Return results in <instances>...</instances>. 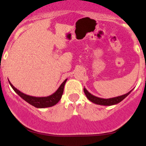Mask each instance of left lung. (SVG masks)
<instances>
[{
    "label": "left lung",
    "instance_id": "obj_1",
    "mask_svg": "<svg viewBox=\"0 0 146 146\" xmlns=\"http://www.w3.org/2000/svg\"><path fill=\"white\" fill-rule=\"evenodd\" d=\"M132 90L129 91L128 93H126V94L120 95V96L118 97H115V98L109 99H103L92 95L91 93H90L86 89V88H84V91L85 95H86V98H88L90 102H92L94 104H96L102 106H112L119 103V102H121L122 100H124V99L131 93Z\"/></svg>",
    "mask_w": 146,
    "mask_h": 146
}]
</instances>
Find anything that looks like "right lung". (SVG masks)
I'll return each mask as SVG.
<instances>
[{
    "mask_svg": "<svg viewBox=\"0 0 146 146\" xmlns=\"http://www.w3.org/2000/svg\"><path fill=\"white\" fill-rule=\"evenodd\" d=\"M66 80H67V79H66V80L61 84V85H60L59 88H58V90H57L54 93L49 95V96L41 97V98L30 96V95L25 94V93L20 91L19 90H18L16 88H15V87L11 84V83L10 82H9V83L10 86H11V88L14 89V91L16 92L21 98H23L25 101L28 102L29 104L33 106L36 107V108H47V107L53 106L56 105V104L58 103V102L60 101V99L62 98V96L64 92V87Z\"/></svg>",
    "mask_w": 146,
    "mask_h": 146,
    "instance_id": "obj_1",
    "label": "right lung"
}]
</instances>
